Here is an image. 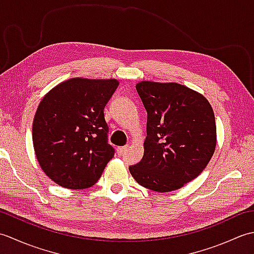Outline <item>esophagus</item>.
I'll return each mask as SVG.
<instances>
[{
    "label": "esophagus",
    "instance_id": "34e87169",
    "mask_svg": "<svg viewBox=\"0 0 254 254\" xmlns=\"http://www.w3.org/2000/svg\"><path fill=\"white\" fill-rule=\"evenodd\" d=\"M127 146H122V147H118L117 152H118L119 155H123L124 153L127 152Z\"/></svg>",
    "mask_w": 254,
    "mask_h": 254
}]
</instances>
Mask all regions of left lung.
Returning <instances> with one entry per match:
<instances>
[{
    "mask_svg": "<svg viewBox=\"0 0 254 254\" xmlns=\"http://www.w3.org/2000/svg\"><path fill=\"white\" fill-rule=\"evenodd\" d=\"M137 94L147 112L144 156L132 177L156 192L182 188L201 174L216 147V124L208 100L177 83L143 80Z\"/></svg>",
    "mask_w": 254,
    "mask_h": 254,
    "instance_id": "1",
    "label": "left lung"
}]
</instances>
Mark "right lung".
<instances>
[{"mask_svg": "<svg viewBox=\"0 0 254 254\" xmlns=\"http://www.w3.org/2000/svg\"><path fill=\"white\" fill-rule=\"evenodd\" d=\"M118 85L117 79L71 78L40 101L32 143L41 169L59 186H94L115 155L104 109Z\"/></svg>", "mask_w": 254, "mask_h": 254, "instance_id": "obj_1", "label": "right lung"}]
</instances>
